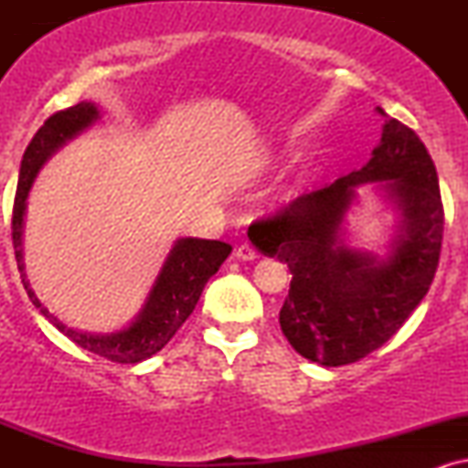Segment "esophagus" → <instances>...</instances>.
Listing matches in <instances>:
<instances>
[{"label": "esophagus", "mask_w": 468, "mask_h": 468, "mask_svg": "<svg viewBox=\"0 0 468 468\" xmlns=\"http://www.w3.org/2000/svg\"><path fill=\"white\" fill-rule=\"evenodd\" d=\"M235 257L241 261H255L260 255H257V250L252 249L250 244H239L238 249H235Z\"/></svg>", "instance_id": "34e87169"}]
</instances>
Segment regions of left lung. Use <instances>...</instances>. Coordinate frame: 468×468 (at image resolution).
Masks as SVG:
<instances>
[{
    "mask_svg": "<svg viewBox=\"0 0 468 468\" xmlns=\"http://www.w3.org/2000/svg\"><path fill=\"white\" fill-rule=\"evenodd\" d=\"M378 112L385 125L367 165L249 229L255 249L292 275L282 332L324 367L361 361L389 341L424 299L440 260L444 211L436 166L416 132ZM363 184H376L397 213L383 256L354 250L345 238V218Z\"/></svg>",
    "mask_w": 468,
    "mask_h": 468,
    "instance_id": "8db88e82",
    "label": "left lung"
}]
</instances>
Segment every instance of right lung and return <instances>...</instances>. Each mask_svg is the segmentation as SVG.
Returning <instances> with one entry per match:
<instances>
[{"instance_id": "1", "label": "right lung", "mask_w": 468, "mask_h": 468, "mask_svg": "<svg viewBox=\"0 0 468 468\" xmlns=\"http://www.w3.org/2000/svg\"><path fill=\"white\" fill-rule=\"evenodd\" d=\"M101 118H103V112L99 110V105L92 103V101H80L79 105L68 107V110L57 112L55 116L48 118L44 125H41V130L32 136L19 166L17 196H15L13 207L15 260H17L21 282H24L30 302L69 341H74L83 350L110 358V361L141 363L154 356L155 352L163 350L166 343L171 341V336L180 330V325L189 319L207 282L216 275L233 249H230L227 241L219 239H176L163 268H160L158 277H155L152 290H149L147 299H144L143 308L121 330L83 332L77 330V327L66 325L55 314L48 313V308L37 299L35 290L30 288V282L26 279L24 218L26 207H28V196L37 176L44 169L48 160L63 144L96 125Z\"/></svg>"}]
</instances>
